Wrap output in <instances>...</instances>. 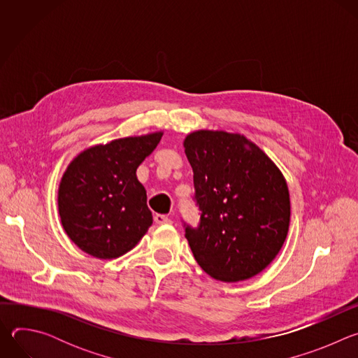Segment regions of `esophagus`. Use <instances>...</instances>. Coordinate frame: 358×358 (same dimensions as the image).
I'll use <instances>...</instances> for the list:
<instances>
[{
    "mask_svg": "<svg viewBox=\"0 0 358 358\" xmlns=\"http://www.w3.org/2000/svg\"><path fill=\"white\" fill-rule=\"evenodd\" d=\"M155 222H156L157 225H163V224H170L171 220H170L169 217H166V215L157 214V215H155Z\"/></svg>",
    "mask_w": 358,
    "mask_h": 358,
    "instance_id": "34e87169",
    "label": "esophagus"
}]
</instances>
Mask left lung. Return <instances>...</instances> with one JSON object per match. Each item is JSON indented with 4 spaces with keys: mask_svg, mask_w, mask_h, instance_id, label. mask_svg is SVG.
Returning <instances> with one entry per match:
<instances>
[{
    "mask_svg": "<svg viewBox=\"0 0 358 358\" xmlns=\"http://www.w3.org/2000/svg\"><path fill=\"white\" fill-rule=\"evenodd\" d=\"M184 148L201 211L198 228L184 225L196 264L228 283L258 275L276 258L289 231L282 171L239 133L196 130Z\"/></svg>",
    "mask_w": 358,
    "mask_h": 358,
    "instance_id": "left-lung-1",
    "label": "left lung"
}]
</instances>
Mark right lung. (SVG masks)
<instances>
[{
  "mask_svg": "<svg viewBox=\"0 0 358 358\" xmlns=\"http://www.w3.org/2000/svg\"><path fill=\"white\" fill-rule=\"evenodd\" d=\"M163 131L112 140L83 150L71 162L58 189V210L69 239L99 259L131 250L152 224L137 167Z\"/></svg>",
  "mask_w": 358,
  "mask_h": 358,
  "instance_id": "right-lung-1",
  "label": "right lung"
}]
</instances>
